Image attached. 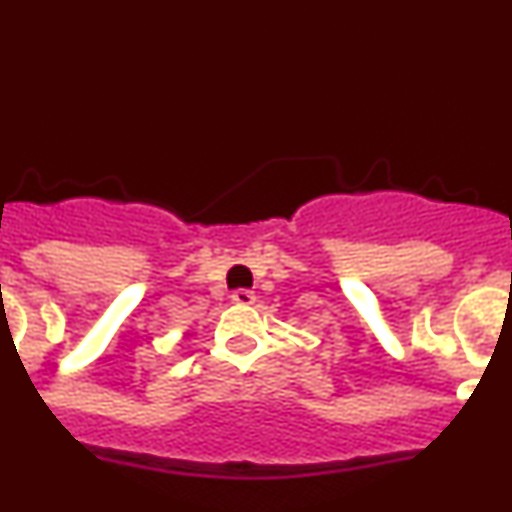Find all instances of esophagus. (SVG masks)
Returning <instances> with one entry per match:
<instances>
[{"instance_id": "obj_1", "label": "esophagus", "mask_w": 512, "mask_h": 512, "mask_svg": "<svg viewBox=\"0 0 512 512\" xmlns=\"http://www.w3.org/2000/svg\"><path fill=\"white\" fill-rule=\"evenodd\" d=\"M230 299H233L235 304H240V306L255 304V294H252L250 289H235V292L230 294Z\"/></svg>"}]
</instances>
